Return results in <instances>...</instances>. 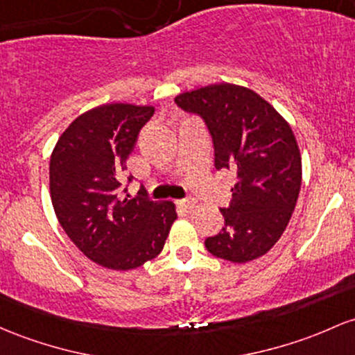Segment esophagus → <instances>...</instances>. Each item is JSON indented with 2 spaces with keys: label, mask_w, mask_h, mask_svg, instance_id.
<instances>
[{
  "label": "esophagus",
  "mask_w": 355,
  "mask_h": 355,
  "mask_svg": "<svg viewBox=\"0 0 355 355\" xmlns=\"http://www.w3.org/2000/svg\"><path fill=\"white\" fill-rule=\"evenodd\" d=\"M177 204H178V207H182L185 210H190V209L196 207V202H193L192 198H182V200H178Z\"/></svg>",
  "instance_id": "34e87169"
}]
</instances>
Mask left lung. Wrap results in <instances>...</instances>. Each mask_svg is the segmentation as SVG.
<instances>
[{
  "instance_id": "1",
  "label": "left lung",
  "mask_w": 355,
  "mask_h": 355,
  "mask_svg": "<svg viewBox=\"0 0 355 355\" xmlns=\"http://www.w3.org/2000/svg\"><path fill=\"white\" fill-rule=\"evenodd\" d=\"M175 103L200 116L214 145V165L231 170L236 184L224 227L205 239L210 254L248 263L278 243L302 187V157L290 124L248 87L212 84L184 92Z\"/></svg>"
}]
</instances>
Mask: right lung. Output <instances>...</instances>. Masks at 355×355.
Instances as JSON below:
<instances>
[{"label":"right lung","mask_w":355,"mask_h":355,"mask_svg":"<svg viewBox=\"0 0 355 355\" xmlns=\"http://www.w3.org/2000/svg\"><path fill=\"white\" fill-rule=\"evenodd\" d=\"M153 112L121 103L91 109L70 123L50 157V197L62 229L109 270H135L157 258L177 219L168 200L118 198L126 159Z\"/></svg>","instance_id":"obj_1"}]
</instances>
